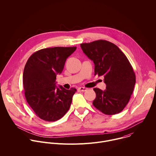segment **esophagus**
I'll return each instance as SVG.
<instances>
[{"label": "esophagus", "mask_w": 156, "mask_h": 156, "mask_svg": "<svg viewBox=\"0 0 156 156\" xmlns=\"http://www.w3.org/2000/svg\"><path fill=\"white\" fill-rule=\"evenodd\" d=\"M87 88L84 87H79V88L78 89V90L81 91V92H84V91L87 90Z\"/></svg>", "instance_id": "obj_1"}]
</instances>
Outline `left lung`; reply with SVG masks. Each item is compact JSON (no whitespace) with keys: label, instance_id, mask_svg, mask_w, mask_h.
<instances>
[{"label":"left lung","instance_id":"left-lung-1","mask_svg":"<svg viewBox=\"0 0 156 156\" xmlns=\"http://www.w3.org/2000/svg\"><path fill=\"white\" fill-rule=\"evenodd\" d=\"M80 46L94 63V75L103 76L107 85L105 90L94 88L96 97L93 105L107 115L121 112L130 98L136 82L128 59L116 44L107 40H96Z\"/></svg>","mask_w":156,"mask_h":156}]
</instances>
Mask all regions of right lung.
I'll use <instances>...</instances> for the list:
<instances>
[{
    "instance_id": "1",
    "label": "right lung",
    "mask_w": 156,
    "mask_h": 156,
    "mask_svg": "<svg viewBox=\"0 0 156 156\" xmlns=\"http://www.w3.org/2000/svg\"><path fill=\"white\" fill-rule=\"evenodd\" d=\"M76 47H54L38 50L27 60L23 72L24 94L29 106L40 119L56 121L70 107L76 89H66L56 85L67 59Z\"/></svg>"
}]
</instances>
